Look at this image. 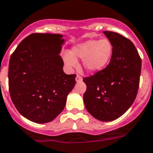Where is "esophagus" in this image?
I'll return each instance as SVG.
<instances>
[{
    "mask_svg": "<svg viewBox=\"0 0 153 153\" xmlns=\"http://www.w3.org/2000/svg\"><path fill=\"white\" fill-rule=\"evenodd\" d=\"M75 80H76V82H81V81L82 80V78L80 75H79V74H77L76 78H75Z\"/></svg>",
    "mask_w": 153,
    "mask_h": 153,
    "instance_id": "1",
    "label": "esophagus"
}]
</instances>
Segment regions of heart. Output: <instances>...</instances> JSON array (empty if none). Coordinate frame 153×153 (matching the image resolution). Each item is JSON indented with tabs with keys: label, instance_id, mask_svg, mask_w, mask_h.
<instances>
[{
	"label": "heart",
	"instance_id": "b5f03b06",
	"mask_svg": "<svg viewBox=\"0 0 153 153\" xmlns=\"http://www.w3.org/2000/svg\"><path fill=\"white\" fill-rule=\"evenodd\" d=\"M113 45L108 39H90L77 45L73 48L72 54L66 53L65 64L71 68L78 65L77 58L83 59V66L89 71L97 72L103 70L111 60Z\"/></svg>",
	"mask_w": 153,
	"mask_h": 153
}]
</instances>
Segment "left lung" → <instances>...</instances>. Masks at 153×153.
Returning <instances> with one entry per match:
<instances>
[{
    "mask_svg": "<svg viewBox=\"0 0 153 153\" xmlns=\"http://www.w3.org/2000/svg\"><path fill=\"white\" fill-rule=\"evenodd\" d=\"M112 43L113 53L106 68L83 79L86 85L85 108L100 121H112L126 112L138 91L141 59L132 42L120 33L104 31Z\"/></svg>",
    "mask_w": 153,
    "mask_h": 153,
    "instance_id": "8db88e82",
    "label": "left lung"
}]
</instances>
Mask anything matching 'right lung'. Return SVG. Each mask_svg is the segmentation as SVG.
Masks as SVG:
<instances>
[{
	"label": "right lung",
	"instance_id": "1",
	"mask_svg": "<svg viewBox=\"0 0 153 153\" xmlns=\"http://www.w3.org/2000/svg\"><path fill=\"white\" fill-rule=\"evenodd\" d=\"M60 34L34 33L19 43L8 66V88L15 107L37 123L52 121L61 113L76 74H66L59 55Z\"/></svg>",
	"mask_w": 153,
	"mask_h": 153
}]
</instances>
